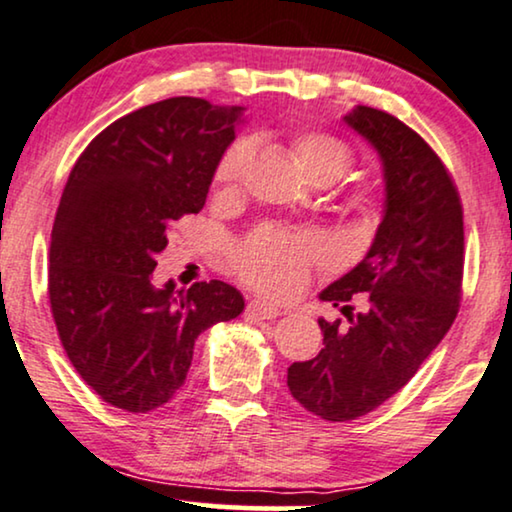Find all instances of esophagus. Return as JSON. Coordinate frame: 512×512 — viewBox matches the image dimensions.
Masks as SVG:
<instances>
[{"label":"esophagus","mask_w":512,"mask_h":512,"mask_svg":"<svg viewBox=\"0 0 512 512\" xmlns=\"http://www.w3.org/2000/svg\"><path fill=\"white\" fill-rule=\"evenodd\" d=\"M248 313H252V316L257 318H276L281 316V309H278L276 304L267 302V299H252V302L248 304Z\"/></svg>","instance_id":"1"}]
</instances>
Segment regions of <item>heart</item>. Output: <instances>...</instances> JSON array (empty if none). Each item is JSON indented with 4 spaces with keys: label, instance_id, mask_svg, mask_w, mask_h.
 Returning a JSON list of instances; mask_svg holds the SVG:
<instances>
[{
    "label": "heart",
    "instance_id": "1",
    "mask_svg": "<svg viewBox=\"0 0 512 512\" xmlns=\"http://www.w3.org/2000/svg\"><path fill=\"white\" fill-rule=\"evenodd\" d=\"M292 152L299 168L316 180L332 182L339 180L353 163V149L335 135L306 131L292 138ZM252 156L250 140H236L217 163V182L231 185L243 175ZM365 201L363 194L356 196V203ZM327 257V245L320 238L304 234H288L278 229H262L250 236L238 248L236 264L241 276L255 288L274 295L297 290L304 283L309 267L316 260Z\"/></svg>",
    "mask_w": 512,
    "mask_h": 512
}]
</instances>
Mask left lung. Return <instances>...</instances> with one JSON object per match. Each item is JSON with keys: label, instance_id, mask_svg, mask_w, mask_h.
Masks as SVG:
<instances>
[{"label": "left lung", "instance_id": "obj_1", "mask_svg": "<svg viewBox=\"0 0 512 512\" xmlns=\"http://www.w3.org/2000/svg\"><path fill=\"white\" fill-rule=\"evenodd\" d=\"M344 124L384 168V215L367 255L320 292L349 313V327L318 318L323 349L288 367L292 398L325 421L377 410L410 381L452 327L461 299L463 213L438 154L403 121L356 105Z\"/></svg>", "mask_w": 512, "mask_h": 512}]
</instances>
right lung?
<instances>
[{
    "label": "right lung",
    "mask_w": 512,
    "mask_h": 512,
    "mask_svg": "<svg viewBox=\"0 0 512 512\" xmlns=\"http://www.w3.org/2000/svg\"><path fill=\"white\" fill-rule=\"evenodd\" d=\"M243 107L168 98L109 124L74 163L49 248L60 342L109 405L152 412L185 384L203 330L243 311L224 281L154 285L168 229L199 213Z\"/></svg>",
    "instance_id": "1"
}]
</instances>
